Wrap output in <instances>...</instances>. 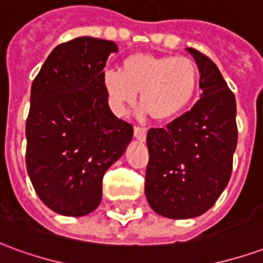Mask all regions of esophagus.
Segmentation results:
<instances>
[{"label": "esophagus", "instance_id": "obj_1", "mask_svg": "<svg viewBox=\"0 0 263 263\" xmlns=\"http://www.w3.org/2000/svg\"><path fill=\"white\" fill-rule=\"evenodd\" d=\"M134 137H135V139L139 141V142H145V139H146V129L139 128V126H135V128H134Z\"/></svg>", "mask_w": 263, "mask_h": 263}]
</instances>
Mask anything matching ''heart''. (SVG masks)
I'll return each instance as SVG.
<instances>
[{
  "instance_id": "heart-1",
  "label": "heart",
  "mask_w": 263,
  "mask_h": 263,
  "mask_svg": "<svg viewBox=\"0 0 263 263\" xmlns=\"http://www.w3.org/2000/svg\"><path fill=\"white\" fill-rule=\"evenodd\" d=\"M197 86V65L172 54L134 53L124 59L121 73L108 70L103 74L104 91L115 115L124 117L139 94L138 115L148 114L155 122L182 114L193 101Z\"/></svg>"
}]
</instances>
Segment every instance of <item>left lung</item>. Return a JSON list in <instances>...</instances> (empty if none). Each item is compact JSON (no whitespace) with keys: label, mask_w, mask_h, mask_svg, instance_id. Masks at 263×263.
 <instances>
[{"label":"left lung","mask_w":263,"mask_h":263,"mask_svg":"<svg viewBox=\"0 0 263 263\" xmlns=\"http://www.w3.org/2000/svg\"><path fill=\"white\" fill-rule=\"evenodd\" d=\"M200 73V100L166 128L146 135L145 194L156 214L187 220L209 211L230 182L237 148V103L218 67L186 48Z\"/></svg>","instance_id":"obj_1"}]
</instances>
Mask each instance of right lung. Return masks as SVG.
Here are the masks:
<instances>
[{"label":"right lung","mask_w":263,"mask_h":263,"mask_svg":"<svg viewBox=\"0 0 263 263\" xmlns=\"http://www.w3.org/2000/svg\"><path fill=\"white\" fill-rule=\"evenodd\" d=\"M118 46L76 37L50 52L32 83L26 169L45 205L83 217L101 203L103 176L131 143L132 125L109 109L103 69Z\"/></svg>","instance_id":"add662e5"}]
</instances>
